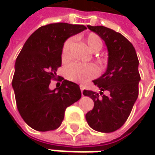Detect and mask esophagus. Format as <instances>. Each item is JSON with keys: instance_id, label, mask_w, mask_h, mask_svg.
<instances>
[{"instance_id": "obj_1", "label": "esophagus", "mask_w": 155, "mask_h": 155, "mask_svg": "<svg viewBox=\"0 0 155 155\" xmlns=\"http://www.w3.org/2000/svg\"><path fill=\"white\" fill-rule=\"evenodd\" d=\"M79 87H80L81 92L83 93V90H84V86H83V85H82V84H80V85H79Z\"/></svg>"}]
</instances>
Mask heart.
Listing matches in <instances>:
<instances>
[{"mask_svg": "<svg viewBox=\"0 0 155 155\" xmlns=\"http://www.w3.org/2000/svg\"><path fill=\"white\" fill-rule=\"evenodd\" d=\"M88 47L91 49V51L94 52L99 51L103 47V41L101 38L96 33H90L85 38ZM72 44V39H68L63 45L62 48V59L66 60L69 57L70 49ZM98 73L97 67L92 64H79V63H71L67 64L64 68V76L69 80L72 82L82 83L84 81L89 80L93 78Z\"/></svg>", "mask_w": 155, "mask_h": 155, "instance_id": "1", "label": "heart"}]
</instances>
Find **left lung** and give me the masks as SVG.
Wrapping results in <instances>:
<instances>
[{"mask_svg": "<svg viewBox=\"0 0 155 155\" xmlns=\"http://www.w3.org/2000/svg\"><path fill=\"white\" fill-rule=\"evenodd\" d=\"M98 34L108 47L106 72L93 81L100 95L84 90L83 94L94 101V108L86 114V121L96 131L111 133L122 127L131 113L139 95V60L133 45L120 33L104 26H87ZM103 91H109L105 96Z\"/></svg>", "mask_w": 155, "mask_h": 155, "instance_id": "8db88e82", "label": "left lung"}]
</instances>
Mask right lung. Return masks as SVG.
Returning <instances> with one entry per match:
<instances>
[{
	"label": "right lung",
	"instance_id": "add662e5",
	"mask_svg": "<svg viewBox=\"0 0 155 155\" xmlns=\"http://www.w3.org/2000/svg\"><path fill=\"white\" fill-rule=\"evenodd\" d=\"M84 25L51 23L38 28L27 39L16 58L12 85L17 109L28 126L37 131L58 128L70 105L81 98L79 85L59 78L61 86L49 89L61 66L64 42L85 30Z\"/></svg>",
	"mask_w": 155,
	"mask_h": 155
}]
</instances>
